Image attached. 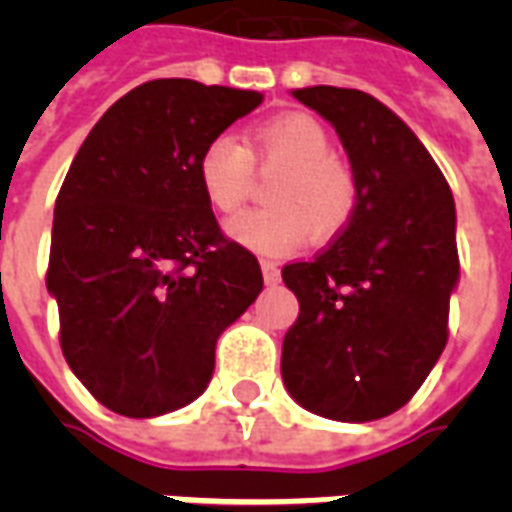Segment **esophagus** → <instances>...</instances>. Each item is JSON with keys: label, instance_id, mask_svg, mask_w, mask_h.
Masks as SVG:
<instances>
[{"label": "esophagus", "instance_id": "obj_1", "mask_svg": "<svg viewBox=\"0 0 512 512\" xmlns=\"http://www.w3.org/2000/svg\"><path fill=\"white\" fill-rule=\"evenodd\" d=\"M260 271H263V282L266 285H277L279 282V266L271 260H260Z\"/></svg>", "mask_w": 512, "mask_h": 512}]
</instances>
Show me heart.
Here are the masks:
<instances>
[{"instance_id":"1","label":"heart","mask_w":512,"mask_h":512,"mask_svg":"<svg viewBox=\"0 0 512 512\" xmlns=\"http://www.w3.org/2000/svg\"><path fill=\"white\" fill-rule=\"evenodd\" d=\"M326 128L307 115H279L249 134L241 145L233 134L211 136L197 156V180L216 211L233 213L252 191L255 165L279 169L268 189V208L246 211L227 233L252 252L285 255L307 238L326 241L343 230L356 208L351 169L329 153Z\"/></svg>"}]
</instances>
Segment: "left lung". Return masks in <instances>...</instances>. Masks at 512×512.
<instances>
[{"label": "left lung", "instance_id": "obj_1", "mask_svg": "<svg viewBox=\"0 0 512 512\" xmlns=\"http://www.w3.org/2000/svg\"><path fill=\"white\" fill-rule=\"evenodd\" d=\"M343 142L356 183L345 230L282 279L299 318L282 340V381L312 414L373 422L406 406L447 345L458 288L455 202L417 134L373 95L301 87Z\"/></svg>", "mask_w": 512, "mask_h": 512}]
</instances>
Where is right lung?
I'll return each instance as SVG.
<instances>
[{"mask_svg": "<svg viewBox=\"0 0 512 512\" xmlns=\"http://www.w3.org/2000/svg\"><path fill=\"white\" fill-rule=\"evenodd\" d=\"M260 104L191 79L139 84L65 175L46 288L65 362L115 414L161 417L197 400L216 340L263 290L257 257L224 241L197 180L202 145Z\"/></svg>", "mask_w": 512, "mask_h": 512, "instance_id": "1", "label": "right lung"}]
</instances>
